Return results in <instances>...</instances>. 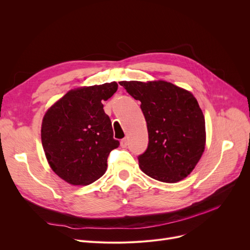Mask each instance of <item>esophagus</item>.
<instances>
[{
    "instance_id": "34e87169",
    "label": "esophagus",
    "mask_w": 250,
    "mask_h": 250,
    "mask_svg": "<svg viewBox=\"0 0 250 250\" xmlns=\"http://www.w3.org/2000/svg\"><path fill=\"white\" fill-rule=\"evenodd\" d=\"M121 146H122L123 148H125V147L127 146V140H126L125 138L121 141Z\"/></svg>"
}]
</instances>
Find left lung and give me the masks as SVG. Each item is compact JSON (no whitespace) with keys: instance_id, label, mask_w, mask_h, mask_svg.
I'll list each match as a JSON object with an SVG mask.
<instances>
[{"instance_id":"8db88e82","label":"left lung","mask_w":250,"mask_h":250,"mask_svg":"<svg viewBox=\"0 0 250 250\" xmlns=\"http://www.w3.org/2000/svg\"><path fill=\"white\" fill-rule=\"evenodd\" d=\"M136 100L147 123L149 144L139 156L148 176L175 183L189 175L206 147L204 113L191 92L163 80L122 81Z\"/></svg>"}]
</instances>
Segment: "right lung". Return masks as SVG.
I'll return each instance as SVG.
<instances>
[{
  "instance_id": "obj_1",
  "label": "right lung",
  "mask_w": 250,
  "mask_h": 250,
  "mask_svg": "<svg viewBox=\"0 0 250 250\" xmlns=\"http://www.w3.org/2000/svg\"><path fill=\"white\" fill-rule=\"evenodd\" d=\"M116 90V82L78 87L44 113L42 143L46 160L52 171L72 186H88L100 178L110 151L120 145L102 104Z\"/></svg>"
}]
</instances>
